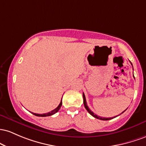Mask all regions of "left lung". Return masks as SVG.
Masks as SVG:
<instances>
[{
  "mask_svg": "<svg viewBox=\"0 0 146 146\" xmlns=\"http://www.w3.org/2000/svg\"><path fill=\"white\" fill-rule=\"evenodd\" d=\"M131 64H132V63H131ZM133 76H134V74H133ZM134 77H135V76H134ZM83 104H84V106H85V108H86V109L87 110V111H88V112L90 113V114H91L92 116V117H94V118H96V119H100V120H104V121H108V120H110V119H114V117H112V118H105V117H99V116H98V115H96V114H95L94 112H92V111L90 110V109L89 108H88V106H87V102H86V96H85V94H84V93H83ZM124 112V111H123ZM122 112V113H123ZM121 113V114H122Z\"/></svg>",
  "mask_w": 146,
  "mask_h": 146,
  "instance_id": "obj_1",
  "label": "left lung"
}]
</instances>
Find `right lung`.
I'll use <instances>...</instances> for the list:
<instances>
[{"instance_id":"add662e5","label":"right lung","mask_w":146,"mask_h":146,"mask_svg":"<svg viewBox=\"0 0 146 146\" xmlns=\"http://www.w3.org/2000/svg\"><path fill=\"white\" fill-rule=\"evenodd\" d=\"M61 106H62V100H61V101H60V104L58 105V107H57L56 108V109L53 110H52L51 112H48V113H45V114H36V113H33V112H32V114H34V115L37 116V117H48V116L53 115V114H54L55 113H56L57 112H58V111L59 110H60V107H61Z\"/></svg>"}]
</instances>
